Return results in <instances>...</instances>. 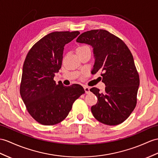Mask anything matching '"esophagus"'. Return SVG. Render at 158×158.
Segmentation results:
<instances>
[{
	"instance_id": "obj_1",
	"label": "esophagus",
	"mask_w": 158,
	"mask_h": 158,
	"mask_svg": "<svg viewBox=\"0 0 158 158\" xmlns=\"http://www.w3.org/2000/svg\"><path fill=\"white\" fill-rule=\"evenodd\" d=\"M84 90H85V92L86 94H88L90 92V88L88 86H84Z\"/></svg>"
}]
</instances>
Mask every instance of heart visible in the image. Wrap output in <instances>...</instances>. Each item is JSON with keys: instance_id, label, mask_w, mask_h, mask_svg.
<instances>
[{"instance_id": "1", "label": "heart", "mask_w": 158, "mask_h": 158, "mask_svg": "<svg viewBox=\"0 0 158 158\" xmlns=\"http://www.w3.org/2000/svg\"><path fill=\"white\" fill-rule=\"evenodd\" d=\"M87 48H88V46H86V45H82V46H80V47H78V48H77L76 51H77V50H81V49H84Z\"/></svg>"}]
</instances>
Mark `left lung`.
<instances>
[{
    "instance_id": "1",
    "label": "left lung",
    "mask_w": 158,
    "mask_h": 158,
    "mask_svg": "<svg viewBox=\"0 0 158 158\" xmlns=\"http://www.w3.org/2000/svg\"><path fill=\"white\" fill-rule=\"evenodd\" d=\"M76 41L93 48L95 61L91 73L102 71V82L106 86L104 92L95 87L90 90L98 98L91 107L92 114L105 125L122 123L135 108L139 86L132 53L120 38L103 29L88 31Z\"/></svg>"
}]
</instances>
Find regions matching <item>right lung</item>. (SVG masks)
<instances>
[{
    "label": "right lung",
    "instance_id": "1",
    "mask_svg": "<svg viewBox=\"0 0 158 158\" xmlns=\"http://www.w3.org/2000/svg\"><path fill=\"white\" fill-rule=\"evenodd\" d=\"M80 34L78 31H55L38 41L25 60L20 94L27 110L44 125H53L66 118L83 87L74 84L65 86L53 80L62 64L64 46Z\"/></svg>",
    "mask_w": 158,
    "mask_h": 158
}]
</instances>
